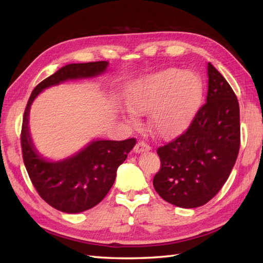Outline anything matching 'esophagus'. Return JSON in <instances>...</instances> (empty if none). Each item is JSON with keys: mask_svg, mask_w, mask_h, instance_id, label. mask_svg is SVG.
Returning <instances> with one entry per match:
<instances>
[{"mask_svg": "<svg viewBox=\"0 0 263 263\" xmlns=\"http://www.w3.org/2000/svg\"><path fill=\"white\" fill-rule=\"evenodd\" d=\"M152 149V147H150V144H148L147 142L144 141H139L136 147H135V152L137 154H140V153H143V152H148V150Z\"/></svg>", "mask_w": 263, "mask_h": 263, "instance_id": "1", "label": "esophagus"}]
</instances>
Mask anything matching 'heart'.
<instances>
[{
	"label": "heart",
	"mask_w": 263,
	"mask_h": 263,
	"mask_svg": "<svg viewBox=\"0 0 263 263\" xmlns=\"http://www.w3.org/2000/svg\"><path fill=\"white\" fill-rule=\"evenodd\" d=\"M201 98L202 83L197 76L167 69L137 85L128 98V105L138 114L152 110L153 130L161 137H173L191 124Z\"/></svg>",
	"instance_id": "1"
}]
</instances>
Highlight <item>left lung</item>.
<instances>
[{
    "label": "left lung",
    "instance_id": "obj_1",
    "mask_svg": "<svg viewBox=\"0 0 263 263\" xmlns=\"http://www.w3.org/2000/svg\"><path fill=\"white\" fill-rule=\"evenodd\" d=\"M241 143L239 106L230 83L208 63L206 103L175 140L157 149L160 170L154 187L181 208L205 204L224 185Z\"/></svg>",
    "mask_w": 263,
    "mask_h": 263
}]
</instances>
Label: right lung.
<instances>
[{
    "instance_id": "add662e5",
    "label": "right lung",
    "mask_w": 263,
    "mask_h": 263,
    "mask_svg": "<svg viewBox=\"0 0 263 263\" xmlns=\"http://www.w3.org/2000/svg\"><path fill=\"white\" fill-rule=\"evenodd\" d=\"M108 62L68 64L33 89L26 106L21 128L22 157L32 185L41 198L53 208L66 214H78L98 204L113 186L116 171L136 146L135 138L123 141H92L81 152L60 161H47L31 142L28 120L30 106L44 89L71 79L99 76Z\"/></svg>"
}]
</instances>
